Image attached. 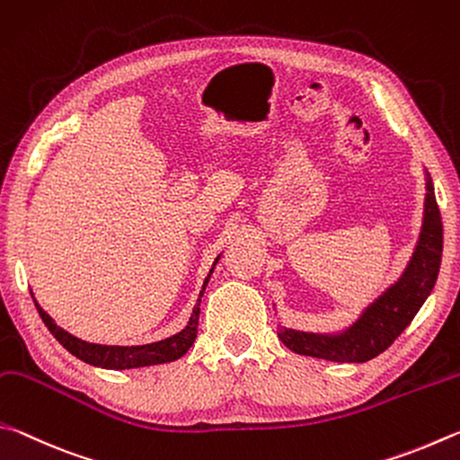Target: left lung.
<instances>
[{
	"label": "left lung",
	"instance_id": "1",
	"mask_svg": "<svg viewBox=\"0 0 460 460\" xmlns=\"http://www.w3.org/2000/svg\"><path fill=\"white\" fill-rule=\"evenodd\" d=\"M442 261V220L434 196L432 180L426 173L424 220L418 244L398 283L369 305L349 329L337 335L305 333L280 327L279 337L288 349L299 356L340 361V364H364L380 356L398 340V335L416 317L429 299L438 277Z\"/></svg>",
	"mask_w": 460,
	"mask_h": 460
}]
</instances>
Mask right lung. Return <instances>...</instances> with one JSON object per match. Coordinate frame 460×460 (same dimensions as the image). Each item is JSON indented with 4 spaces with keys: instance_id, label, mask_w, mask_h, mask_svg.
I'll return each instance as SVG.
<instances>
[{
    "instance_id": "1",
    "label": "right lung",
    "mask_w": 460,
    "mask_h": 460,
    "mask_svg": "<svg viewBox=\"0 0 460 460\" xmlns=\"http://www.w3.org/2000/svg\"><path fill=\"white\" fill-rule=\"evenodd\" d=\"M212 272H214V267L204 280V288L199 291V299H198L196 307H193L188 327L181 329L180 333L167 337V340L147 343V345H131V348H125V345H99V343L83 341V340H78V337L70 335L68 332H64L62 327L56 325L52 317L48 315V313L36 303V299H34V303H36L40 317H42V321H44V325L50 329V333L60 341L62 348H66L72 356H76L78 359L86 361V364L96 366V367H107V369H131V367L157 366V364H167V361L180 359L183 353L191 348V343L196 341L201 295H204V291H206V285H208L209 277H212Z\"/></svg>"
}]
</instances>
